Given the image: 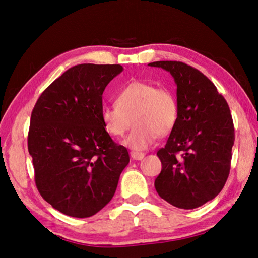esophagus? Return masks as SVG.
Listing matches in <instances>:
<instances>
[{"label": "esophagus", "mask_w": 258, "mask_h": 258, "mask_svg": "<svg viewBox=\"0 0 258 258\" xmlns=\"http://www.w3.org/2000/svg\"><path fill=\"white\" fill-rule=\"evenodd\" d=\"M144 155L145 154L142 152H135V151H132V152H131V156H132V159L136 160V161L142 160L144 158Z\"/></svg>", "instance_id": "34e87169"}]
</instances>
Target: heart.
I'll return each mask as SVG.
<instances>
[{"label": "heart", "mask_w": 258, "mask_h": 258, "mask_svg": "<svg viewBox=\"0 0 258 258\" xmlns=\"http://www.w3.org/2000/svg\"><path fill=\"white\" fill-rule=\"evenodd\" d=\"M116 105H105L100 109V119L109 135L123 136L134 122V128L124 144L135 151L152 145L158 136L169 134L179 117L178 102L170 89L134 80L119 90Z\"/></svg>", "instance_id": "heart-1"}]
</instances>
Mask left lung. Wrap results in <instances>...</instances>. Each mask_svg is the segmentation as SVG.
Listing matches in <instances>:
<instances>
[{
	"instance_id": "obj_1",
	"label": "left lung",
	"mask_w": 258,
	"mask_h": 258,
	"mask_svg": "<svg viewBox=\"0 0 258 258\" xmlns=\"http://www.w3.org/2000/svg\"><path fill=\"white\" fill-rule=\"evenodd\" d=\"M176 85L179 117L156 155L162 170L154 181L161 198L181 209L213 200L229 175L235 130L229 106L216 86L191 66L155 61Z\"/></svg>"
}]
</instances>
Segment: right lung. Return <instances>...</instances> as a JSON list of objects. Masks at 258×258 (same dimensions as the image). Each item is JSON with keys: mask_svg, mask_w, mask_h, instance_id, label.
I'll list each match as a JSON object with an SVG mask.
<instances>
[{"mask_svg": "<svg viewBox=\"0 0 258 258\" xmlns=\"http://www.w3.org/2000/svg\"><path fill=\"white\" fill-rule=\"evenodd\" d=\"M120 64L83 63L44 90L31 114L28 149L42 198L70 217L94 216L112 200L130 162L100 119L103 93Z\"/></svg>", "mask_w": 258, "mask_h": 258, "instance_id": "1", "label": "right lung"}]
</instances>
